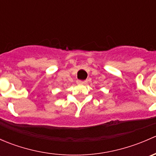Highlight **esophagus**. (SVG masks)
I'll use <instances>...</instances> for the list:
<instances>
[{
    "label": "esophagus",
    "mask_w": 156,
    "mask_h": 156,
    "mask_svg": "<svg viewBox=\"0 0 156 156\" xmlns=\"http://www.w3.org/2000/svg\"><path fill=\"white\" fill-rule=\"evenodd\" d=\"M77 83L78 84H87V81H77Z\"/></svg>",
    "instance_id": "34e87169"
}]
</instances>
